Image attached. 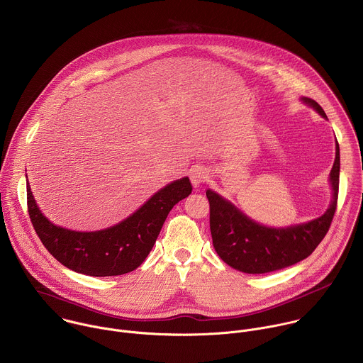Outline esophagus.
<instances>
[{"instance_id": "esophagus-1", "label": "esophagus", "mask_w": 363, "mask_h": 363, "mask_svg": "<svg viewBox=\"0 0 363 363\" xmlns=\"http://www.w3.org/2000/svg\"><path fill=\"white\" fill-rule=\"evenodd\" d=\"M208 179V173L206 169L203 167H196L190 172V180H191V184L197 189L200 187L203 183H206Z\"/></svg>"}]
</instances>
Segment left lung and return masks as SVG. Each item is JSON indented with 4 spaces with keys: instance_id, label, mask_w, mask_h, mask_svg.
Masks as SVG:
<instances>
[{
    "instance_id": "1",
    "label": "left lung",
    "mask_w": 363,
    "mask_h": 363,
    "mask_svg": "<svg viewBox=\"0 0 363 363\" xmlns=\"http://www.w3.org/2000/svg\"><path fill=\"white\" fill-rule=\"evenodd\" d=\"M303 103L327 118L324 110L311 99ZM333 201L318 218L287 228H270L246 217L234 204L213 190H207L210 201V230L218 256L231 267L252 274L269 273L291 266L308 257L327 235L338 201L340 145L335 143V160L330 173Z\"/></svg>"
}]
</instances>
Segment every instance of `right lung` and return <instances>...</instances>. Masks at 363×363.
I'll list each match as a JSON object with an SVG mask.
<instances>
[{"instance_id": "right-lung-1", "label": "right lung", "mask_w": 363, "mask_h": 363, "mask_svg": "<svg viewBox=\"0 0 363 363\" xmlns=\"http://www.w3.org/2000/svg\"><path fill=\"white\" fill-rule=\"evenodd\" d=\"M189 177L176 180L155 193L120 224L94 233H79L52 224L39 210L26 186L30 223L50 255L66 267L87 276H120L135 270L152 250L170 210L189 197Z\"/></svg>"}]
</instances>
